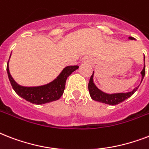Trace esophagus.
Masks as SVG:
<instances>
[{
	"instance_id": "34e87169",
	"label": "esophagus",
	"mask_w": 149,
	"mask_h": 149,
	"mask_svg": "<svg viewBox=\"0 0 149 149\" xmlns=\"http://www.w3.org/2000/svg\"><path fill=\"white\" fill-rule=\"evenodd\" d=\"M84 62H86V63H91V58L88 56H86V57H84Z\"/></svg>"
}]
</instances>
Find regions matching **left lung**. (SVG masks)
Segmentation results:
<instances>
[{"label": "left lung", "mask_w": 149, "mask_h": 149, "mask_svg": "<svg viewBox=\"0 0 149 149\" xmlns=\"http://www.w3.org/2000/svg\"><path fill=\"white\" fill-rule=\"evenodd\" d=\"M129 39L133 40L134 39L132 37H129ZM144 61H145V56H144ZM141 81L143 79L145 75H146V65H144V68L142 71L141 72ZM139 86H137L131 92L128 93H112V94H109V93H106L100 91V89H98L96 85L93 83V72L92 76L91 77L90 79V82L88 84V89L89 92H90V95H91V98L93 100L96 101L101 102L104 104H109V105H116L123 102L127 98H129L131 96H132L134 93V92L138 90Z\"/></svg>", "instance_id": "obj_1"}]
</instances>
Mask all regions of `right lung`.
<instances>
[{
    "instance_id": "obj_1",
    "label": "right lung",
    "mask_w": 149,
    "mask_h": 149,
    "mask_svg": "<svg viewBox=\"0 0 149 149\" xmlns=\"http://www.w3.org/2000/svg\"><path fill=\"white\" fill-rule=\"evenodd\" d=\"M8 62L7 64V72L14 91L21 97L34 104H47L59 99L61 96L63 94L65 90V82L67 77L79 68L78 65L66 66L63 69L60 74L56 77V79H54L53 81L50 82L49 84H45L43 86H23L17 84L11 77L9 71Z\"/></svg>"
}]
</instances>
